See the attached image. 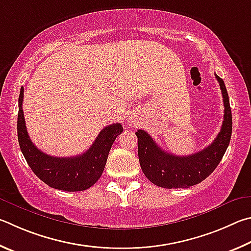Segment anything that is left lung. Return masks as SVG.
<instances>
[{
    "mask_svg": "<svg viewBox=\"0 0 251 251\" xmlns=\"http://www.w3.org/2000/svg\"><path fill=\"white\" fill-rule=\"evenodd\" d=\"M216 76L224 99V121L221 132L207 148L187 156L165 152L144 130L135 132L141 169L149 181L164 188H187L209 176L217 168L230 142L232 118L229 98L223 79Z\"/></svg>",
    "mask_w": 251,
    "mask_h": 251,
    "instance_id": "8db88e82",
    "label": "left lung"
}]
</instances>
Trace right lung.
<instances>
[{
	"mask_svg": "<svg viewBox=\"0 0 251 251\" xmlns=\"http://www.w3.org/2000/svg\"><path fill=\"white\" fill-rule=\"evenodd\" d=\"M24 88H21L17 116V138L26 162L38 178L56 190L78 192L91 187L100 178L114 140L123 131L120 123L105 126L92 146L80 155L50 156L34 146L25 126L23 104Z\"/></svg>",
	"mask_w": 251,
	"mask_h": 251,
	"instance_id": "1",
	"label": "right lung"
}]
</instances>
